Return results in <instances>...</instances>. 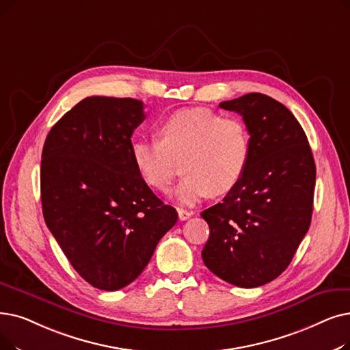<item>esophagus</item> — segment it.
Instances as JSON below:
<instances>
[{"label":"esophagus","mask_w":350,"mask_h":350,"mask_svg":"<svg viewBox=\"0 0 350 350\" xmlns=\"http://www.w3.org/2000/svg\"><path fill=\"white\" fill-rule=\"evenodd\" d=\"M177 211H178V219H180L181 221L187 220V219H190V217L193 216V211H189V210H186V208H178Z\"/></svg>","instance_id":"obj_1"}]
</instances>
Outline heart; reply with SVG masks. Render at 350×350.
<instances>
[{
	"label": "heart",
	"mask_w": 350,
	"mask_h": 350,
	"mask_svg": "<svg viewBox=\"0 0 350 350\" xmlns=\"http://www.w3.org/2000/svg\"><path fill=\"white\" fill-rule=\"evenodd\" d=\"M157 135L159 140L133 142V161L148 186L165 190L180 160L185 177L173 191L180 204L230 191L245 173L250 133L239 117H220L204 107L180 109L160 121Z\"/></svg>",
	"instance_id": "b5f03b06"
}]
</instances>
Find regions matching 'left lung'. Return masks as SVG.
Wrapping results in <instances>:
<instances>
[{"label":"left lung","mask_w":350,"mask_h":350,"mask_svg":"<svg viewBox=\"0 0 350 350\" xmlns=\"http://www.w3.org/2000/svg\"><path fill=\"white\" fill-rule=\"evenodd\" d=\"M220 107L243 117L250 156L223 202L202 211L210 227L202 257L224 282L257 287L282 275L309 230L316 165L305 131L282 103L250 93Z\"/></svg>","instance_id":"1"}]
</instances>
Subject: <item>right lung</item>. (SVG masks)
I'll list each match as a JSON object with an SVG mask.
<instances>
[{"label": "right lung", "mask_w": 350, "mask_h": 350, "mask_svg": "<svg viewBox=\"0 0 350 350\" xmlns=\"http://www.w3.org/2000/svg\"><path fill=\"white\" fill-rule=\"evenodd\" d=\"M144 118L140 100L87 97L44 143V220L75 271L101 291L137 279L177 221L133 161L131 135Z\"/></svg>", "instance_id": "add662e5"}]
</instances>
